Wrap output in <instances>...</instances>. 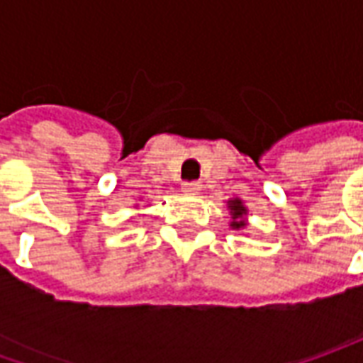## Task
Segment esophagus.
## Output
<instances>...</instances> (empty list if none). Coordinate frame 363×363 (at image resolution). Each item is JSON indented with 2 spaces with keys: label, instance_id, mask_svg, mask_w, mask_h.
<instances>
[{
  "label": "esophagus",
  "instance_id": "esophagus-1",
  "mask_svg": "<svg viewBox=\"0 0 363 363\" xmlns=\"http://www.w3.org/2000/svg\"><path fill=\"white\" fill-rule=\"evenodd\" d=\"M200 188H202V184L200 182H186L182 189H184V194H189V196H196V194H200Z\"/></svg>",
  "mask_w": 363,
  "mask_h": 363
}]
</instances>
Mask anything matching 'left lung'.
Returning a JSON list of instances; mask_svg holds the SVG:
<instances>
[{
	"mask_svg": "<svg viewBox=\"0 0 363 363\" xmlns=\"http://www.w3.org/2000/svg\"><path fill=\"white\" fill-rule=\"evenodd\" d=\"M226 208L230 212V228L232 230L242 232L248 226V208L244 206L240 198H230L226 202Z\"/></svg>",
	"mask_w": 363,
	"mask_h": 363,
	"instance_id": "obj_1",
	"label": "left lung"
}]
</instances>
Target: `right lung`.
<instances>
[{
	"label": "right lung",
	"instance_id": "1",
	"mask_svg": "<svg viewBox=\"0 0 363 363\" xmlns=\"http://www.w3.org/2000/svg\"><path fill=\"white\" fill-rule=\"evenodd\" d=\"M135 208H137V206H135Z\"/></svg>",
	"mask_w": 363,
	"mask_h": 363
}]
</instances>
